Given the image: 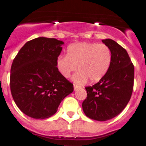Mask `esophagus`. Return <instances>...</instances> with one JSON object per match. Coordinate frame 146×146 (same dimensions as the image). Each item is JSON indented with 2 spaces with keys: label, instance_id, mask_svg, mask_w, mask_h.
<instances>
[{
  "label": "esophagus",
  "instance_id": "1",
  "mask_svg": "<svg viewBox=\"0 0 146 146\" xmlns=\"http://www.w3.org/2000/svg\"><path fill=\"white\" fill-rule=\"evenodd\" d=\"M73 88H74V90H77L78 88H81V86H80V85H76V84H74V85H73Z\"/></svg>",
  "mask_w": 146,
  "mask_h": 146
}]
</instances>
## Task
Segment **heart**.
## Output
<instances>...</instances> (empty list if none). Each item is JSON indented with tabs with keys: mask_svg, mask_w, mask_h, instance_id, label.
I'll use <instances>...</instances> for the list:
<instances>
[{
	"mask_svg": "<svg viewBox=\"0 0 146 146\" xmlns=\"http://www.w3.org/2000/svg\"><path fill=\"white\" fill-rule=\"evenodd\" d=\"M112 61V52L104 43L76 42L67 47V55L61 54L56 60V67L62 76L67 78L76 70L73 81L83 83L100 81L106 75Z\"/></svg>",
	"mask_w": 146,
	"mask_h": 146,
	"instance_id": "b5f03b06",
	"label": "heart"
}]
</instances>
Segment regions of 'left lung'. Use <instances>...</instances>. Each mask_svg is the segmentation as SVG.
I'll list each match as a JSON object with an SVG mask.
<instances>
[{"label":"left lung","instance_id":"1","mask_svg":"<svg viewBox=\"0 0 146 146\" xmlns=\"http://www.w3.org/2000/svg\"><path fill=\"white\" fill-rule=\"evenodd\" d=\"M102 42L110 47L112 61L100 81L85 88L87 98L82 103L85 115L94 120H110L122 112L132 95L134 66L127 51L111 39Z\"/></svg>","mask_w":146,"mask_h":146}]
</instances>
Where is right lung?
<instances>
[{
  "label": "right lung",
  "instance_id": "1",
  "mask_svg": "<svg viewBox=\"0 0 146 146\" xmlns=\"http://www.w3.org/2000/svg\"><path fill=\"white\" fill-rule=\"evenodd\" d=\"M64 42L38 37L22 46L10 70V90L16 106L31 118L45 119L55 114L73 85L62 76L56 60Z\"/></svg>",
  "mask_w": 146,
  "mask_h": 146
}]
</instances>
